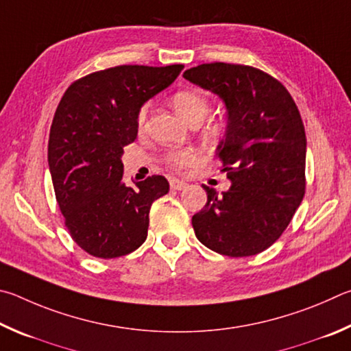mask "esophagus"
<instances>
[{"mask_svg": "<svg viewBox=\"0 0 351 351\" xmlns=\"http://www.w3.org/2000/svg\"><path fill=\"white\" fill-rule=\"evenodd\" d=\"M169 186H171V189H174V191H182V189H185L188 186V183L183 180H179V179H171Z\"/></svg>", "mask_w": 351, "mask_h": 351, "instance_id": "esophagus-1", "label": "esophagus"}]
</instances>
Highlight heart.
I'll list each match as a JSON object with an SVG mask.
<instances>
[{
    "label": "heart",
    "mask_w": 351,
    "mask_h": 351,
    "mask_svg": "<svg viewBox=\"0 0 351 351\" xmlns=\"http://www.w3.org/2000/svg\"><path fill=\"white\" fill-rule=\"evenodd\" d=\"M172 106L183 117L189 125H199L202 120H205L211 109V101L204 92L197 89H180L172 95ZM147 114V106L143 104L137 112V126L143 128ZM225 123L222 120H214L206 126L208 137H219L223 132ZM165 162L169 168H185L195 162V152L193 149H179L169 151L165 156Z\"/></svg>",
    "instance_id": "1"
}]
</instances>
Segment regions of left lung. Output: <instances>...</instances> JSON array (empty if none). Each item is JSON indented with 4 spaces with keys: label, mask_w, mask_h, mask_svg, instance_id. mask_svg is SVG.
<instances>
[{
    "label": "left lung",
    "mask_w": 351,
    "mask_h": 351,
    "mask_svg": "<svg viewBox=\"0 0 351 351\" xmlns=\"http://www.w3.org/2000/svg\"><path fill=\"white\" fill-rule=\"evenodd\" d=\"M183 77L217 94L228 109L219 158L226 193L204 186L208 202L193 216L199 241L219 254L262 253L291 222L305 194L302 117L279 80L253 66L205 63Z\"/></svg>",
    "instance_id": "obj_1"
}]
</instances>
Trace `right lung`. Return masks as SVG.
Instances as JSON below:
<instances>
[{
    "instance_id": "1",
    "label": "right lung",
    "mask_w": 351,
    "mask_h": 351,
    "mask_svg": "<svg viewBox=\"0 0 351 351\" xmlns=\"http://www.w3.org/2000/svg\"><path fill=\"white\" fill-rule=\"evenodd\" d=\"M183 64H121L73 82L49 134L47 160L64 225L86 253L114 259L146 241L154 200L169 191L163 176L123 183V146L137 138V112L174 82Z\"/></svg>"
}]
</instances>
